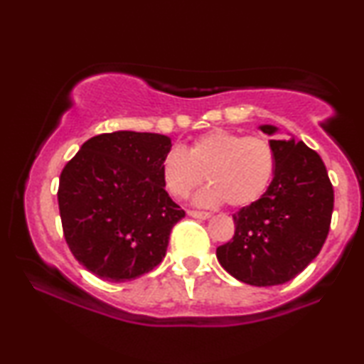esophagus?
<instances>
[{"instance_id": "34e87169", "label": "esophagus", "mask_w": 364, "mask_h": 364, "mask_svg": "<svg viewBox=\"0 0 364 364\" xmlns=\"http://www.w3.org/2000/svg\"><path fill=\"white\" fill-rule=\"evenodd\" d=\"M187 214L191 215V217H193V219H202V220L209 219V217H210L209 212H204V210H188Z\"/></svg>"}]
</instances>
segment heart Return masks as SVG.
I'll return each mask as SVG.
<instances>
[{
    "mask_svg": "<svg viewBox=\"0 0 364 364\" xmlns=\"http://www.w3.org/2000/svg\"><path fill=\"white\" fill-rule=\"evenodd\" d=\"M274 150L262 136H244L214 129L202 134L186 152L172 149L160 162V178L168 196L187 199L204 182L196 202L214 205L225 200L230 207H245L266 192L274 173Z\"/></svg>",
    "mask_w": 364,
    "mask_h": 364,
    "instance_id": "b5f03b06",
    "label": "heart"
}]
</instances>
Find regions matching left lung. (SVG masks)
Returning <instances> with one entry per match:
<instances>
[{
	"label": "left lung",
	"mask_w": 364,
	"mask_h": 364,
	"mask_svg": "<svg viewBox=\"0 0 364 364\" xmlns=\"http://www.w3.org/2000/svg\"><path fill=\"white\" fill-rule=\"evenodd\" d=\"M264 134L276 127L262 125ZM274 178L254 204L235 212L234 237L217 247L220 266L251 286H277L296 277L318 256L334 207L324 162L294 136L269 140Z\"/></svg>",
	"instance_id": "1"
}]
</instances>
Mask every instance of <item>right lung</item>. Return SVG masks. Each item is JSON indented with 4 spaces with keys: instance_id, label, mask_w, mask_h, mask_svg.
Segmentation results:
<instances>
[{
    "instance_id": "right-lung-1",
    "label": "right lung",
    "mask_w": 364,
    "mask_h": 364,
    "mask_svg": "<svg viewBox=\"0 0 364 364\" xmlns=\"http://www.w3.org/2000/svg\"><path fill=\"white\" fill-rule=\"evenodd\" d=\"M167 135L120 130L85 141L60 176L63 235L75 259L103 281H132L165 257L186 212L162 186Z\"/></svg>"
}]
</instances>
